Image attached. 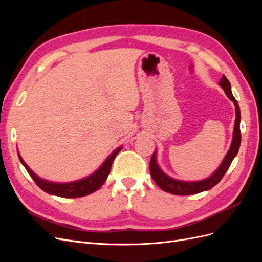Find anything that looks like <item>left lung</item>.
Returning <instances> with one entry per match:
<instances>
[{"instance_id":"obj_1","label":"left lung","mask_w":262,"mask_h":262,"mask_svg":"<svg viewBox=\"0 0 262 262\" xmlns=\"http://www.w3.org/2000/svg\"><path fill=\"white\" fill-rule=\"evenodd\" d=\"M219 85L224 90L226 96L231 99L235 105L236 119H235V124H234V132H233V140H232L231 147H229L226 156L224 157L223 162H222L221 165L219 166V168L208 178L199 180V181L178 180V179H173L169 177L168 175H166L157 164V160H156L157 156H156V149H155V152L152 155V158H150V162H149V171H150V176H152L153 180L156 182V185L162 190H164V191L169 192L171 194H176V195H188V194L199 193V192L205 191V190H210L211 188L217 185L221 181V179L223 178L225 172L229 168V166H231L235 156L237 155V153H238L241 141H242L241 128H239L241 110H239L238 102H237V100L233 96L231 83H229V81L227 80L225 75L222 76V78L219 82Z\"/></svg>"}]
</instances>
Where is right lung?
Wrapping results in <instances>:
<instances>
[{
    "instance_id": "obj_1",
    "label": "right lung",
    "mask_w": 262,
    "mask_h": 262,
    "mask_svg": "<svg viewBox=\"0 0 262 262\" xmlns=\"http://www.w3.org/2000/svg\"><path fill=\"white\" fill-rule=\"evenodd\" d=\"M121 149L122 146H119L118 148H116L114 152L106 158V161L101 164L100 167L96 171H94L92 175L72 182H52L49 180L42 179L37 176L36 173L28 167L27 164L24 162L21 156L19 155V153L18 157L20 163L24 165V167L26 168L30 177L35 180L37 186L41 190H43L45 192L62 198H80L95 192L104 185V182L106 181L110 172V168H112L115 157Z\"/></svg>"
}]
</instances>
